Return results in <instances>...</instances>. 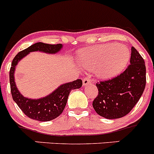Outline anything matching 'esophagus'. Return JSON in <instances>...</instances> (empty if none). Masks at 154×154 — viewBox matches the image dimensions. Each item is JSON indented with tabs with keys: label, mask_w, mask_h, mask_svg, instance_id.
Returning <instances> with one entry per match:
<instances>
[{
	"label": "esophagus",
	"mask_w": 154,
	"mask_h": 154,
	"mask_svg": "<svg viewBox=\"0 0 154 154\" xmlns=\"http://www.w3.org/2000/svg\"><path fill=\"white\" fill-rule=\"evenodd\" d=\"M91 82V79L88 78V77H85V78L83 79V85H87L88 84H89V83Z\"/></svg>",
	"instance_id": "1"
}]
</instances>
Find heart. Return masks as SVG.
<instances>
[{
	"instance_id": "obj_1",
	"label": "heart",
	"mask_w": 154,
	"mask_h": 154,
	"mask_svg": "<svg viewBox=\"0 0 154 154\" xmlns=\"http://www.w3.org/2000/svg\"><path fill=\"white\" fill-rule=\"evenodd\" d=\"M130 57L128 48L112 43L81 51L79 63L87 69H93L95 74L101 78H108L122 71Z\"/></svg>"
}]
</instances>
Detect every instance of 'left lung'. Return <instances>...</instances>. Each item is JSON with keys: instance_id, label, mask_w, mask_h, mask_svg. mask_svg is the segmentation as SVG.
I'll list each match as a JSON object with an SVG mask.
<instances>
[{"instance_id": "1", "label": "left lung", "mask_w": 154, "mask_h": 154, "mask_svg": "<svg viewBox=\"0 0 154 154\" xmlns=\"http://www.w3.org/2000/svg\"><path fill=\"white\" fill-rule=\"evenodd\" d=\"M145 85L144 60L132 47L130 64L125 71L96 84L98 94L92 103L94 109L98 115L109 119L125 116L140 100Z\"/></svg>"}]
</instances>
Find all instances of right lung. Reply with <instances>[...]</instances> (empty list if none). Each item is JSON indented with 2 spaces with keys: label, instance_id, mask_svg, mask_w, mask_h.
<instances>
[{
  "label": "right lung",
  "instance_id": "add662e5",
  "mask_svg": "<svg viewBox=\"0 0 154 154\" xmlns=\"http://www.w3.org/2000/svg\"><path fill=\"white\" fill-rule=\"evenodd\" d=\"M61 44L49 45L38 42L31 45L26 49L20 51L16 55L11 63L10 69V91L13 99L26 116L32 119L46 122L56 119L63 111L66 104L68 97L72 89L79 88L82 85V81L77 79L72 82L66 83L45 97L37 100L24 97L17 89L14 82V71L19 61L32 51H42L48 54H55L62 48Z\"/></svg>",
  "mask_w": 154,
  "mask_h": 154
}]
</instances>
